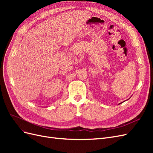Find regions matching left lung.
Returning <instances> with one entry per match:
<instances>
[{"mask_svg":"<svg viewBox=\"0 0 153 153\" xmlns=\"http://www.w3.org/2000/svg\"><path fill=\"white\" fill-rule=\"evenodd\" d=\"M119 104H120V103H119Z\"/></svg>","mask_w":153,"mask_h":153,"instance_id":"1","label":"left lung"}]
</instances>
